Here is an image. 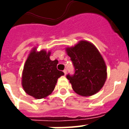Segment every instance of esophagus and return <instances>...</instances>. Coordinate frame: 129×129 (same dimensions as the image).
Returning a JSON list of instances; mask_svg holds the SVG:
<instances>
[{"label": "esophagus", "mask_w": 129, "mask_h": 129, "mask_svg": "<svg viewBox=\"0 0 129 129\" xmlns=\"http://www.w3.org/2000/svg\"><path fill=\"white\" fill-rule=\"evenodd\" d=\"M63 73H64L65 75H66V74H67V70H66V69H65L64 70H63Z\"/></svg>", "instance_id": "1"}]
</instances>
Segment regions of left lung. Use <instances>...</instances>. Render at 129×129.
<instances>
[{"mask_svg":"<svg viewBox=\"0 0 129 129\" xmlns=\"http://www.w3.org/2000/svg\"><path fill=\"white\" fill-rule=\"evenodd\" d=\"M75 68L73 76L68 74L73 90L79 95L90 96L103 87L107 78L106 63L98 49L92 43L80 41L66 48Z\"/></svg>","mask_w":129,"mask_h":129,"instance_id":"left-lung-1","label":"left lung"}]
</instances>
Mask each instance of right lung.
Returning a JSON list of instances; mask_svg holds the SVG:
<instances>
[{"instance_id": "add662e5", "label": "right lung", "mask_w": 129, "mask_h": 129, "mask_svg": "<svg viewBox=\"0 0 129 129\" xmlns=\"http://www.w3.org/2000/svg\"><path fill=\"white\" fill-rule=\"evenodd\" d=\"M50 51H31L25 61L22 74V86L29 96L36 99L44 98L51 94L57 79L64 73L57 69L58 61H51Z\"/></svg>"}]
</instances>
